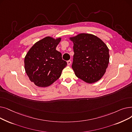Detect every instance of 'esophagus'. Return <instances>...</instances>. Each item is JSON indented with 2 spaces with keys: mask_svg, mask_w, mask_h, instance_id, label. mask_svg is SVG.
<instances>
[{
  "mask_svg": "<svg viewBox=\"0 0 132 132\" xmlns=\"http://www.w3.org/2000/svg\"><path fill=\"white\" fill-rule=\"evenodd\" d=\"M67 65H70L71 64V61L70 60H68L67 61Z\"/></svg>",
  "mask_w": 132,
  "mask_h": 132,
  "instance_id": "34e87169",
  "label": "esophagus"
}]
</instances>
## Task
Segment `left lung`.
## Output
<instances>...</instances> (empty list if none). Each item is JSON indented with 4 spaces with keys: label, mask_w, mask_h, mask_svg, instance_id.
I'll return each mask as SVG.
<instances>
[{
    "label": "left lung",
    "mask_w": 132,
    "mask_h": 132,
    "mask_svg": "<svg viewBox=\"0 0 132 132\" xmlns=\"http://www.w3.org/2000/svg\"><path fill=\"white\" fill-rule=\"evenodd\" d=\"M73 43L72 67L77 77L88 84L100 80L109 63V50L98 37L82 33L70 38Z\"/></svg>",
    "instance_id": "left-lung-1"
}]
</instances>
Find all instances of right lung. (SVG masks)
<instances>
[{"instance_id": "obj_1", "label": "right lung", "mask_w": 132, "mask_h": 132, "mask_svg": "<svg viewBox=\"0 0 132 132\" xmlns=\"http://www.w3.org/2000/svg\"><path fill=\"white\" fill-rule=\"evenodd\" d=\"M61 38L47 36L37 42L24 58V69L30 80L36 86L46 87L58 80L67 62L56 50Z\"/></svg>"}]
</instances>
